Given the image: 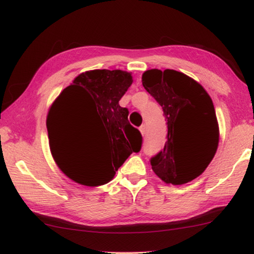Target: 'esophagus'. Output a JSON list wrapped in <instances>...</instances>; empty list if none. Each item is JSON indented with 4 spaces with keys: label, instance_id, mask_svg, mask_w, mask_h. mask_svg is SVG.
I'll use <instances>...</instances> for the list:
<instances>
[{
    "label": "esophagus",
    "instance_id": "34e87169",
    "mask_svg": "<svg viewBox=\"0 0 254 254\" xmlns=\"http://www.w3.org/2000/svg\"><path fill=\"white\" fill-rule=\"evenodd\" d=\"M140 131H141L142 135L145 134V126H144V125H142V126L140 127Z\"/></svg>",
    "mask_w": 254,
    "mask_h": 254
}]
</instances>
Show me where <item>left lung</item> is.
<instances>
[{
	"instance_id": "8db88e82",
	"label": "left lung",
	"mask_w": 254,
	"mask_h": 254,
	"mask_svg": "<svg viewBox=\"0 0 254 254\" xmlns=\"http://www.w3.org/2000/svg\"><path fill=\"white\" fill-rule=\"evenodd\" d=\"M142 84L168 121V141L151 157L152 170L166 184L192 182L217 150L220 133L213 100L196 81L172 69L144 71Z\"/></svg>"
}]
</instances>
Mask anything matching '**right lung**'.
<instances>
[{
  "label": "right lung",
  "instance_id": "1",
  "mask_svg": "<svg viewBox=\"0 0 254 254\" xmlns=\"http://www.w3.org/2000/svg\"><path fill=\"white\" fill-rule=\"evenodd\" d=\"M133 83L130 72L96 69L82 72L55 99L47 116V131L53 158L65 176L85 186L107 184L116 171L142 145L140 130L128 121V110L119 105ZM81 119L96 129L103 127L108 143L92 161L69 156L61 144L62 126Z\"/></svg>",
  "mask_w": 254,
  "mask_h": 254
}]
</instances>
